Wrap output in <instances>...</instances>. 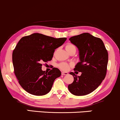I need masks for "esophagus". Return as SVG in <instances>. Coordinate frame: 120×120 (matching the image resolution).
Segmentation results:
<instances>
[{
  "label": "esophagus",
  "mask_w": 120,
  "mask_h": 120,
  "mask_svg": "<svg viewBox=\"0 0 120 120\" xmlns=\"http://www.w3.org/2000/svg\"><path fill=\"white\" fill-rule=\"evenodd\" d=\"M62 75H68V72H62Z\"/></svg>",
  "instance_id": "1"
}]
</instances>
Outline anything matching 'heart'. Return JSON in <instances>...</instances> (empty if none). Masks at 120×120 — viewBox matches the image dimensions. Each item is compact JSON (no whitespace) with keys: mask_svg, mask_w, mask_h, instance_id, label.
<instances>
[{"mask_svg":"<svg viewBox=\"0 0 120 120\" xmlns=\"http://www.w3.org/2000/svg\"><path fill=\"white\" fill-rule=\"evenodd\" d=\"M66 49L67 50V51H68V50H71V49H76V47L73 44H72L71 43H68L66 46ZM72 66V63H66V62H62L60 63L59 64V67L60 69H62V70H64V71H67V70H69V68Z\"/></svg>","mask_w":120,"mask_h":120,"instance_id":"heart-1","label":"heart"}]
</instances>
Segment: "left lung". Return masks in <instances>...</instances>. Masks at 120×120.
<instances>
[{"instance_id": "8db88e82", "label": "left lung", "mask_w": 120, "mask_h": 120, "mask_svg": "<svg viewBox=\"0 0 120 120\" xmlns=\"http://www.w3.org/2000/svg\"><path fill=\"white\" fill-rule=\"evenodd\" d=\"M69 40L79 49L80 62L74 71L81 72V75L77 76L74 72L70 73L74 80L68 85V90L77 96L87 95L95 90L105 79L108 52L103 41L89 33L72 36Z\"/></svg>"}]
</instances>
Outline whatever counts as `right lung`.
<instances>
[{
    "label": "right lung",
    "mask_w": 120,
    "mask_h": 120,
    "mask_svg": "<svg viewBox=\"0 0 120 120\" xmlns=\"http://www.w3.org/2000/svg\"><path fill=\"white\" fill-rule=\"evenodd\" d=\"M66 39L34 33L19 40L13 52L12 61L18 82L27 92L39 96L50 91L61 72L55 67L48 72L42 71L41 63L52 60L55 49Z\"/></svg>",
    "instance_id": "obj_1"
}]
</instances>
